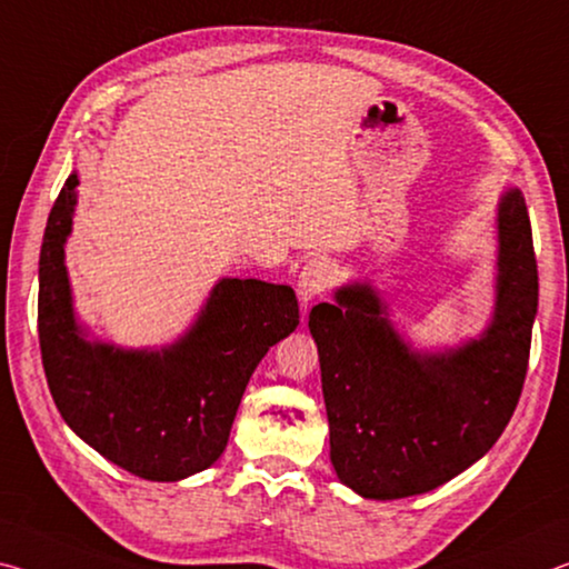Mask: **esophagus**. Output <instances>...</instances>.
Returning <instances> with one entry per match:
<instances>
[{
    "label": "esophagus",
    "instance_id": "1",
    "mask_svg": "<svg viewBox=\"0 0 569 569\" xmlns=\"http://www.w3.org/2000/svg\"><path fill=\"white\" fill-rule=\"evenodd\" d=\"M335 279V267L328 262V259H310L302 267L300 277H297V295H300L302 307L312 305V300H318L320 295L330 290Z\"/></svg>",
    "mask_w": 569,
    "mask_h": 569
}]
</instances>
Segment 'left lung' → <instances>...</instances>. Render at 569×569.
Instances as JSON below:
<instances>
[{
  "instance_id": "8db88e82",
  "label": "left lung",
  "mask_w": 569,
  "mask_h": 569,
  "mask_svg": "<svg viewBox=\"0 0 569 569\" xmlns=\"http://www.w3.org/2000/svg\"><path fill=\"white\" fill-rule=\"evenodd\" d=\"M499 272L491 325L479 340L418 352L393 330L370 284H348L310 312L318 342L330 459L366 499L441 487L505 431L525 386L537 315V259L525 197L499 201Z\"/></svg>"
}]
</instances>
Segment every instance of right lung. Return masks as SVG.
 <instances>
[{
  "instance_id": "1",
  "label": "right lung",
  "mask_w": 569,
  "mask_h": 569,
  "mask_svg": "<svg viewBox=\"0 0 569 569\" xmlns=\"http://www.w3.org/2000/svg\"><path fill=\"white\" fill-rule=\"evenodd\" d=\"M70 173L40 251L37 332L54 406L98 453L141 479L179 481L227 449L239 400L267 350L300 325L292 287L221 279L193 328L161 350L88 342L74 322L64 241L72 229Z\"/></svg>"
}]
</instances>
